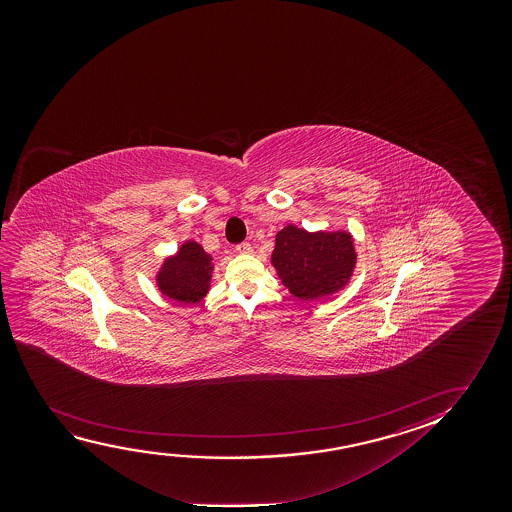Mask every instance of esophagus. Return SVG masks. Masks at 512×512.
I'll return each mask as SVG.
<instances>
[{
	"mask_svg": "<svg viewBox=\"0 0 512 512\" xmlns=\"http://www.w3.org/2000/svg\"><path fill=\"white\" fill-rule=\"evenodd\" d=\"M236 252L245 253V255H250L253 252L252 245L250 243H239L236 245Z\"/></svg>",
	"mask_w": 512,
	"mask_h": 512,
	"instance_id": "34e87169",
	"label": "esophagus"
}]
</instances>
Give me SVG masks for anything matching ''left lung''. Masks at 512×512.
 <instances>
[{
  "mask_svg": "<svg viewBox=\"0 0 512 512\" xmlns=\"http://www.w3.org/2000/svg\"><path fill=\"white\" fill-rule=\"evenodd\" d=\"M355 259L348 232H306L288 225L276 234L273 266L290 294L304 301L341 290L350 280Z\"/></svg>",
  "mask_w": 512,
  "mask_h": 512,
  "instance_id": "8db88e82",
  "label": "left lung"
}]
</instances>
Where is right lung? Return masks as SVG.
Returning <instances> with one entry per match:
<instances>
[{"label":"right lung","mask_w":512,"mask_h":512,"mask_svg":"<svg viewBox=\"0 0 512 512\" xmlns=\"http://www.w3.org/2000/svg\"><path fill=\"white\" fill-rule=\"evenodd\" d=\"M211 278V257L203 246L187 241L180 246L175 257L166 260L157 276V283L164 295L182 304H196L201 301Z\"/></svg>","instance_id":"right-lung-1"}]
</instances>
